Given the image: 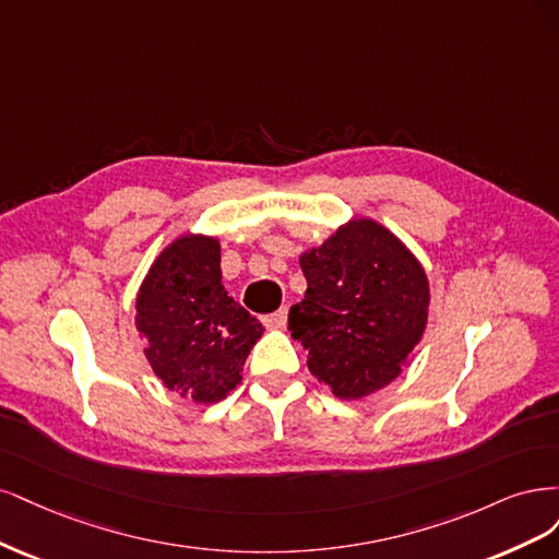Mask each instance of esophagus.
I'll list each match as a JSON object with an SVG mask.
<instances>
[{"mask_svg": "<svg viewBox=\"0 0 559 559\" xmlns=\"http://www.w3.org/2000/svg\"><path fill=\"white\" fill-rule=\"evenodd\" d=\"M262 322H264L266 328H283L285 322H287V309H278V311H274V313L264 316Z\"/></svg>", "mask_w": 559, "mask_h": 559, "instance_id": "esophagus-1", "label": "esophagus"}]
</instances>
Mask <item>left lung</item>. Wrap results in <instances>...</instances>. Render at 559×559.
<instances>
[{"label":"left lung","instance_id":"1","mask_svg":"<svg viewBox=\"0 0 559 559\" xmlns=\"http://www.w3.org/2000/svg\"><path fill=\"white\" fill-rule=\"evenodd\" d=\"M306 295L290 332L338 400H362L402 373L427 328L429 283L416 255L371 218L341 225L299 258Z\"/></svg>","mask_w":559,"mask_h":559}]
</instances>
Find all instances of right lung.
Wrapping results in <instances>:
<instances>
[{
  "label": "right lung",
  "mask_w": 559,
  "mask_h": 559,
  "mask_svg": "<svg viewBox=\"0 0 559 559\" xmlns=\"http://www.w3.org/2000/svg\"><path fill=\"white\" fill-rule=\"evenodd\" d=\"M143 353L165 388L215 404L241 383L260 320L223 287L221 241L183 234L151 264L136 295Z\"/></svg>",
  "instance_id": "1"
}]
</instances>
